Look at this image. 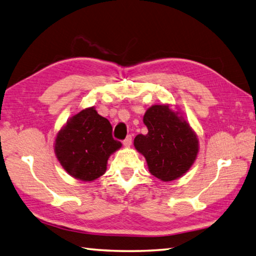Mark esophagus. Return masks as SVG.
<instances>
[{
  "label": "esophagus",
  "mask_w": 256,
  "mask_h": 256,
  "mask_svg": "<svg viewBox=\"0 0 256 256\" xmlns=\"http://www.w3.org/2000/svg\"><path fill=\"white\" fill-rule=\"evenodd\" d=\"M132 136H127V138L122 142L124 147H130V146H132Z\"/></svg>",
  "instance_id": "obj_1"
}]
</instances>
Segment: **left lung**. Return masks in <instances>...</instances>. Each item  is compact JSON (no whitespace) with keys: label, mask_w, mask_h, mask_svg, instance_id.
Segmentation results:
<instances>
[{"label":"left lung","mask_w":256,"mask_h":256,"mask_svg":"<svg viewBox=\"0 0 256 256\" xmlns=\"http://www.w3.org/2000/svg\"><path fill=\"white\" fill-rule=\"evenodd\" d=\"M144 124L148 134L136 136L134 146L150 174L164 182L186 174L199 152V139L181 112L168 104L154 105L144 112Z\"/></svg>","instance_id":"1"}]
</instances>
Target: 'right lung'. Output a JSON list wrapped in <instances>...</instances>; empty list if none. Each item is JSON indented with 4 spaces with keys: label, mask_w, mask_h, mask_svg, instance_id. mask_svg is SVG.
<instances>
[{
    "label": "right lung",
    "mask_w": 256,
    "mask_h": 256,
    "mask_svg": "<svg viewBox=\"0 0 256 256\" xmlns=\"http://www.w3.org/2000/svg\"><path fill=\"white\" fill-rule=\"evenodd\" d=\"M112 132L110 122L98 114L95 107L72 116L57 134L54 144L62 169L72 178L85 182L102 176L108 158L122 147Z\"/></svg>",
    "instance_id": "1"
}]
</instances>
